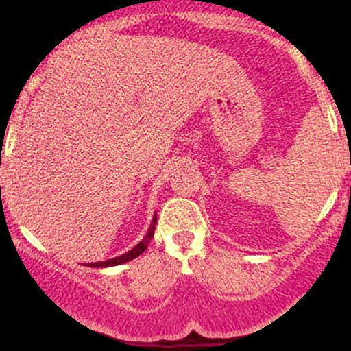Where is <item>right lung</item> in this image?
Instances as JSON below:
<instances>
[{
  "label": "right lung",
  "instance_id": "right-lung-1",
  "mask_svg": "<svg viewBox=\"0 0 351 351\" xmlns=\"http://www.w3.org/2000/svg\"><path fill=\"white\" fill-rule=\"evenodd\" d=\"M155 225H157V215H154V218H152V223H150V228L147 231L145 237L142 238V241H140L138 245H135V247L132 248V250H128L126 254H123L120 256H114V258H110V260H104V262H95V263H89V267H113V265H121V263H126L130 262V260L136 258L140 254H143V252L147 250V245L150 243V240L154 238V231H155Z\"/></svg>",
  "mask_w": 351,
  "mask_h": 351
}]
</instances>
